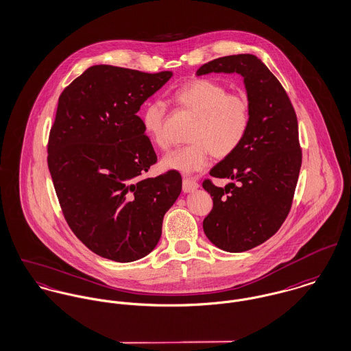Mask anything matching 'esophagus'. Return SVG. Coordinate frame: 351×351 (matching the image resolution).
<instances>
[{"label":"esophagus","mask_w":351,"mask_h":351,"mask_svg":"<svg viewBox=\"0 0 351 351\" xmlns=\"http://www.w3.org/2000/svg\"><path fill=\"white\" fill-rule=\"evenodd\" d=\"M198 189V184L191 180V178H184L182 181V191L185 193H191V191H197Z\"/></svg>","instance_id":"1"}]
</instances>
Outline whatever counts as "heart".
Segmentation results:
<instances>
[{
  "label": "heart",
  "instance_id": "b5f03b06",
  "mask_svg": "<svg viewBox=\"0 0 351 351\" xmlns=\"http://www.w3.org/2000/svg\"><path fill=\"white\" fill-rule=\"evenodd\" d=\"M173 99L197 118L189 132L191 143L167 153L160 160L163 169L197 173L210 163L212 156L226 158L243 143L251 125V104L245 96L228 94L226 87L217 82L197 79L177 88ZM141 119L150 139L166 147L165 104L160 100L147 103Z\"/></svg>",
  "mask_w": 351,
  "mask_h": 351
}]
</instances>
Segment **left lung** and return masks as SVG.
Listing matches in <instances>:
<instances>
[{
  "instance_id": "left-lung-1",
  "label": "left lung",
  "mask_w": 351,
  "mask_h": 351,
  "mask_svg": "<svg viewBox=\"0 0 351 351\" xmlns=\"http://www.w3.org/2000/svg\"><path fill=\"white\" fill-rule=\"evenodd\" d=\"M212 72L243 77L251 125L239 149L210 170L212 177L230 182L223 188L202 184L213 197L202 228L217 248L245 252L274 236L291 209L302 166L298 119L285 88L255 55L219 58L195 75Z\"/></svg>"
}]
</instances>
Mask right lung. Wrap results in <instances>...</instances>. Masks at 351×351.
<instances>
[{
  "mask_svg": "<svg viewBox=\"0 0 351 351\" xmlns=\"http://www.w3.org/2000/svg\"><path fill=\"white\" fill-rule=\"evenodd\" d=\"M171 76L99 64L59 97L48 167L66 223L96 255L119 263L149 255L181 194L178 171L143 177L157 156L136 115Z\"/></svg>",
  "mask_w": 351,
  "mask_h": 351,
  "instance_id": "add662e5",
  "label": "right lung"
}]
</instances>
